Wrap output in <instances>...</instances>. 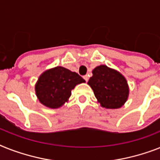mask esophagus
<instances>
[{
	"instance_id": "esophagus-1",
	"label": "esophagus",
	"mask_w": 160,
	"mask_h": 160,
	"mask_svg": "<svg viewBox=\"0 0 160 160\" xmlns=\"http://www.w3.org/2000/svg\"><path fill=\"white\" fill-rule=\"evenodd\" d=\"M83 78L85 79V81L88 82V75H85V76H83Z\"/></svg>"
}]
</instances>
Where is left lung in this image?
<instances>
[{"label": "left lung", "mask_w": 160, "mask_h": 160, "mask_svg": "<svg viewBox=\"0 0 160 160\" xmlns=\"http://www.w3.org/2000/svg\"><path fill=\"white\" fill-rule=\"evenodd\" d=\"M92 74L88 84L101 107L113 109L124 105L128 98L129 87L121 72L101 64L92 70Z\"/></svg>", "instance_id": "obj_1"}]
</instances>
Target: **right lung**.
<instances>
[{
	"instance_id": "right-lung-1",
	"label": "right lung",
	"mask_w": 160,
	"mask_h": 160,
	"mask_svg": "<svg viewBox=\"0 0 160 160\" xmlns=\"http://www.w3.org/2000/svg\"><path fill=\"white\" fill-rule=\"evenodd\" d=\"M85 80L68 68L61 66L47 69L39 76L36 82L35 92L42 105L51 109H58L68 102L71 91Z\"/></svg>"
}]
</instances>
